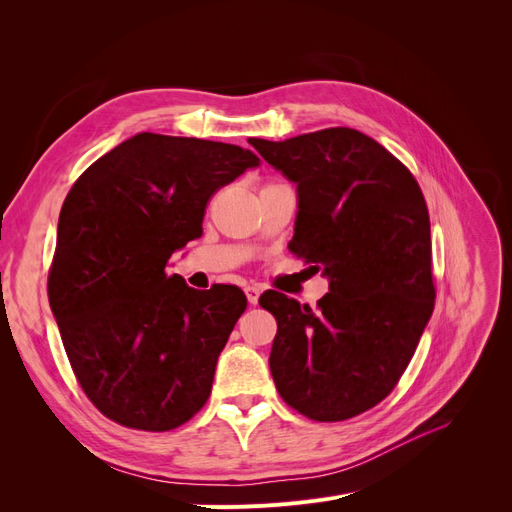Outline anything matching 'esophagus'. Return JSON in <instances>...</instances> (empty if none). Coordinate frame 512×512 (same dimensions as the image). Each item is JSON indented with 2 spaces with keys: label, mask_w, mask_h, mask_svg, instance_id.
<instances>
[{
  "label": "esophagus",
  "mask_w": 512,
  "mask_h": 512,
  "mask_svg": "<svg viewBox=\"0 0 512 512\" xmlns=\"http://www.w3.org/2000/svg\"><path fill=\"white\" fill-rule=\"evenodd\" d=\"M245 294H247V299H249V303H251V305H257L261 290H259L257 286H247V288H245Z\"/></svg>",
  "instance_id": "34e87169"
}]
</instances>
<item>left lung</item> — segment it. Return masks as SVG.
Here are the masks:
<instances>
[{"mask_svg":"<svg viewBox=\"0 0 512 512\" xmlns=\"http://www.w3.org/2000/svg\"><path fill=\"white\" fill-rule=\"evenodd\" d=\"M251 145L297 182L290 253L330 278L315 309L278 290L261 294L278 321L272 378L286 405L313 421L357 417L394 390L434 311L423 193L400 159L353 128Z\"/></svg>","mask_w":512,"mask_h":512,"instance_id":"1","label":"left lung"}]
</instances>
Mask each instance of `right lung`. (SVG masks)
I'll return each instance as SVG.
<instances>
[{"mask_svg": "<svg viewBox=\"0 0 512 512\" xmlns=\"http://www.w3.org/2000/svg\"><path fill=\"white\" fill-rule=\"evenodd\" d=\"M257 164L236 145L141 132L72 184L47 294L76 382L107 419L170 432L203 409L247 297L188 288L166 265L201 236L209 199Z\"/></svg>", "mask_w": 512, "mask_h": 512, "instance_id": "add662e5", "label": "right lung"}]
</instances>
